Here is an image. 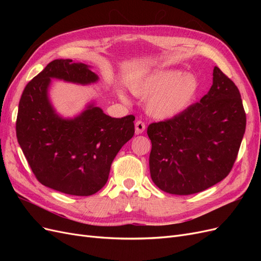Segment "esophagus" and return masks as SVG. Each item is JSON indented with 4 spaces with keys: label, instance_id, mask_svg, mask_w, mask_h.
Returning a JSON list of instances; mask_svg holds the SVG:
<instances>
[{
    "label": "esophagus",
    "instance_id": "1",
    "mask_svg": "<svg viewBox=\"0 0 261 261\" xmlns=\"http://www.w3.org/2000/svg\"><path fill=\"white\" fill-rule=\"evenodd\" d=\"M145 128H146V125H145L144 122L137 121L135 123V134H136V135H139V134H143L145 132Z\"/></svg>",
    "mask_w": 261,
    "mask_h": 261
}]
</instances>
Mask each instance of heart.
<instances>
[{
    "mask_svg": "<svg viewBox=\"0 0 261 261\" xmlns=\"http://www.w3.org/2000/svg\"><path fill=\"white\" fill-rule=\"evenodd\" d=\"M129 90L136 97H148L146 110L150 116L169 120L185 112L194 103L199 82L194 75L165 69L137 77L129 83ZM118 97L123 102H128L123 91L118 92Z\"/></svg>",
    "mask_w": 261,
    "mask_h": 261,
    "instance_id": "1",
    "label": "heart"
}]
</instances>
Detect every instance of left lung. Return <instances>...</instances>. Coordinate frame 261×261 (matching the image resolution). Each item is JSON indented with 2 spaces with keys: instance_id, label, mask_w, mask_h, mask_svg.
<instances>
[{
  "instance_id": "obj_1",
  "label": "left lung",
  "mask_w": 261,
  "mask_h": 261,
  "mask_svg": "<svg viewBox=\"0 0 261 261\" xmlns=\"http://www.w3.org/2000/svg\"><path fill=\"white\" fill-rule=\"evenodd\" d=\"M212 75L211 88L199 102L148 126L150 175L165 193L202 192L225 178L238 156L246 127L241 93L219 67Z\"/></svg>"
}]
</instances>
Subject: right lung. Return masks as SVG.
<instances>
[{
    "label": "right lung",
    "instance_id": "right-lung-1",
    "mask_svg": "<svg viewBox=\"0 0 261 261\" xmlns=\"http://www.w3.org/2000/svg\"><path fill=\"white\" fill-rule=\"evenodd\" d=\"M52 80L87 86L99 76L69 59L49 63L21 94L18 144L42 185L67 195H93L106 185L114 158L134 136L135 117L109 116L94 100L75 116H62L50 99Z\"/></svg>",
    "mask_w": 261,
    "mask_h": 261
}]
</instances>
